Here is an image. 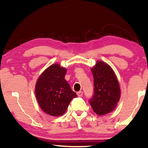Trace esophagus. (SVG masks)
I'll return each instance as SVG.
<instances>
[{
    "label": "esophagus",
    "instance_id": "34e87169",
    "mask_svg": "<svg viewBox=\"0 0 148 148\" xmlns=\"http://www.w3.org/2000/svg\"><path fill=\"white\" fill-rule=\"evenodd\" d=\"M77 96L79 97H82L83 96V92H82V91H79V92H78L77 93Z\"/></svg>",
    "mask_w": 148,
    "mask_h": 148
}]
</instances>
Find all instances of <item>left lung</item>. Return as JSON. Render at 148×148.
<instances>
[{
    "label": "left lung",
    "instance_id": "obj_1",
    "mask_svg": "<svg viewBox=\"0 0 148 148\" xmlns=\"http://www.w3.org/2000/svg\"><path fill=\"white\" fill-rule=\"evenodd\" d=\"M94 93L90 100L93 110L104 115L116 108L121 96L119 84L112 69L106 62L98 60L92 69Z\"/></svg>",
    "mask_w": 148,
    "mask_h": 148
}]
</instances>
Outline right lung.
Returning <instances> with one entry per match:
<instances>
[{
  "label": "right lung",
  "mask_w": 148,
  "mask_h": 148,
  "mask_svg": "<svg viewBox=\"0 0 148 148\" xmlns=\"http://www.w3.org/2000/svg\"><path fill=\"white\" fill-rule=\"evenodd\" d=\"M66 69L53 64L39 77L36 85L35 94L38 104L46 114L61 116L66 112L75 92L64 79Z\"/></svg>",
  "instance_id": "obj_1"
}]
</instances>
